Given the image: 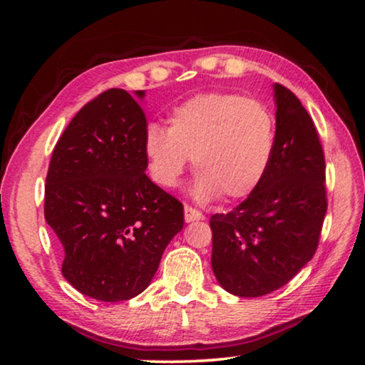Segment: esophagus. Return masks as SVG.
<instances>
[{
    "instance_id": "esophagus-1",
    "label": "esophagus",
    "mask_w": 365,
    "mask_h": 365,
    "mask_svg": "<svg viewBox=\"0 0 365 365\" xmlns=\"http://www.w3.org/2000/svg\"><path fill=\"white\" fill-rule=\"evenodd\" d=\"M184 219H186V222H192V221H202L204 216L201 211H197L196 207H191V206H184Z\"/></svg>"
}]
</instances>
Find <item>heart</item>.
<instances>
[{"instance_id": "1", "label": "heart", "mask_w": 365, "mask_h": 365, "mask_svg": "<svg viewBox=\"0 0 365 365\" xmlns=\"http://www.w3.org/2000/svg\"><path fill=\"white\" fill-rule=\"evenodd\" d=\"M168 129L149 124L144 156L163 187H176L192 158L201 201H236L266 176L276 148V118L266 104L237 93H202L171 109Z\"/></svg>"}]
</instances>
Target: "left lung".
I'll return each instance as SVG.
<instances>
[{
    "mask_svg": "<svg viewBox=\"0 0 365 365\" xmlns=\"http://www.w3.org/2000/svg\"><path fill=\"white\" fill-rule=\"evenodd\" d=\"M276 148L261 184L212 214V271L227 292L261 297L286 286L316 254L327 211L317 129L296 94L274 84Z\"/></svg>",
    "mask_w": 365,
    "mask_h": 365,
    "instance_id": "8db88e82",
    "label": "left lung"
}]
</instances>
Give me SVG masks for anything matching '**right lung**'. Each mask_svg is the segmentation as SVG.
<instances>
[{"mask_svg": "<svg viewBox=\"0 0 365 365\" xmlns=\"http://www.w3.org/2000/svg\"><path fill=\"white\" fill-rule=\"evenodd\" d=\"M146 129L136 99L108 89L79 109L49 161L44 219L63 247L61 272L103 302L141 294L184 226L182 204L146 176Z\"/></svg>", "mask_w": 365, "mask_h": 365, "instance_id": "obj_1", "label": "right lung"}]
</instances>
